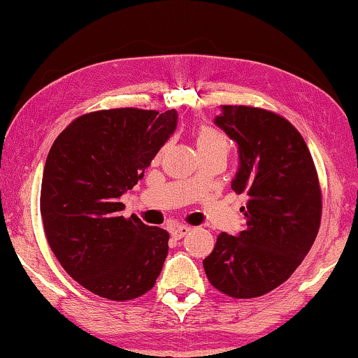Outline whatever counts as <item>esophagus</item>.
Here are the masks:
<instances>
[{
    "mask_svg": "<svg viewBox=\"0 0 358 358\" xmlns=\"http://www.w3.org/2000/svg\"><path fill=\"white\" fill-rule=\"evenodd\" d=\"M190 229H192V227H190V224H176V227H173L171 228V234H173V238H176V239H180V238H184L185 234H187Z\"/></svg>",
    "mask_w": 358,
    "mask_h": 358,
    "instance_id": "esophagus-1",
    "label": "esophagus"
}]
</instances>
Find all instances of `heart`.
Here are the masks:
<instances>
[{
    "instance_id": "heart-1",
    "label": "heart",
    "mask_w": 358,
    "mask_h": 358,
    "mask_svg": "<svg viewBox=\"0 0 358 358\" xmlns=\"http://www.w3.org/2000/svg\"><path fill=\"white\" fill-rule=\"evenodd\" d=\"M197 146L200 151L218 150L223 151V153H228L229 143L227 136L220 130L213 129V127H200L197 131Z\"/></svg>"
}]
</instances>
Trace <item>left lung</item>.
I'll return each instance as SVG.
<instances>
[{
    "label": "left lung",
    "instance_id": "left-lung-1",
    "mask_svg": "<svg viewBox=\"0 0 358 358\" xmlns=\"http://www.w3.org/2000/svg\"><path fill=\"white\" fill-rule=\"evenodd\" d=\"M238 143L231 189L246 194L248 228L218 234L203 259L208 282L231 298H256L288 280L321 224V187L311 153L295 127L275 112L223 106L215 119Z\"/></svg>",
    "mask_w": 358,
    "mask_h": 358
}]
</instances>
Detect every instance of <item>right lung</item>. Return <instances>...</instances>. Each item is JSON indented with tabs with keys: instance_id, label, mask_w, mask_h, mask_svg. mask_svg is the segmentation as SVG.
Returning <instances> with one entry per match:
<instances>
[{
	"instance_id": "add662e5",
	"label": "right lung",
	"mask_w": 358,
	"mask_h": 358,
	"mask_svg": "<svg viewBox=\"0 0 358 358\" xmlns=\"http://www.w3.org/2000/svg\"><path fill=\"white\" fill-rule=\"evenodd\" d=\"M178 125L174 109H109L78 117L48 151L41 189L47 241L68 275L107 300L127 301L155 285L169 233L124 218L120 197Z\"/></svg>"
}]
</instances>
